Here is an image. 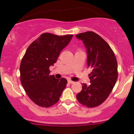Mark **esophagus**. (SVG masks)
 Returning a JSON list of instances; mask_svg holds the SVG:
<instances>
[{"label":"esophagus","mask_w":134,"mask_h":134,"mask_svg":"<svg viewBox=\"0 0 134 134\" xmlns=\"http://www.w3.org/2000/svg\"><path fill=\"white\" fill-rule=\"evenodd\" d=\"M68 82L69 83V84H74V81H71V80H70V79L68 80Z\"/></svg>","instance_id":"obj_1"}]
</instances>
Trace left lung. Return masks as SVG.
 I'll return each mask as SVG.
<instances>
[{
  "label": "left lung",
  "instance_id": "left-lung-1",
  "mask_svg": "<svg viewBox=\"0 0 134 134\" xmlns=\"http://www.w3.org/2000/svg\"><path fill=\"white\" fill-rule=\"evenodd\" d=\"M82 41L87 52L90 85L82 83V91L76 95L80 103L93 108L104 102L111 93L118 77L117 62L113 50L101 36L92 31L76 35Z\"/></svg>",
  "mask_w": 134,
  "mask_h": 134
}]
</instances>
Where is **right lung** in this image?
<instances>
[{
    "label": "right lung",
    "instance_id": "right-lung-1",
    "mask_svg": "<svg viewBox=\"0 0 134 134\" xmlns=\"http://www.w3.org/2000/svg\"><path fill=\"white\" fill-rule=\"evenodd\" d=\"M72 36L43 33L26 51L20 65V79L27 96L37 105L45 108L53 105L65 88L67 80L50 76L49 67L54 65Z\"/></svg>",
    "mask_w": 134,
    "mask_h": 134
}]
</instances>
